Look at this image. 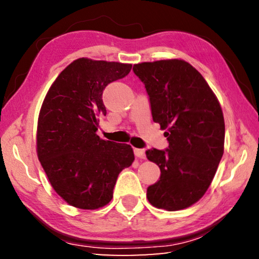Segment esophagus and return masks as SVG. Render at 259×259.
Returning a JSON list of instances; mask_svg holds the SVG:
<instances>
[{
	"mask_svg": "<svg viewBox=\"0 0 259 259\" xmlns=\"http://www.w3.org/2000/svg\"><path fill=\"white\" fill-rule=\"evenodd\" d=\"M135 155L137 157H140V159H145V150H143V148H135Z\"/></svg>",
	"mask_w": 259,
	"mask_h": 259,
	"instance_id": "obj_1",
	"label": "esophagus"
}]
</instances>
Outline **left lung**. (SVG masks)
Listing matches in <instances>:
<instances>
[{"mask_svg":"<svg viewBox=\"0 0 259 259\" xmlns=\"http://www.w3.org/2000/svg\"><path fill=\"white\" fill-rule=\"evenodd\" d=\"M133 71L169 143L165 150L146 152L161 170L159 181L147 187V199L168 211L185 209L207 192L224 153L221 105L203 76L184 60L142 63Z\"/></svg>","mask_w":259,"mask_h":259,"instance_id":"obj_1","label":"left lung"}]
</instances>
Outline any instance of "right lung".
<instances>
[{
	"mask_svg": "<svg viewBox=\"0 0 259 259\" xmlns=\"http://www.w3.org/2000/svg\"><path fill=\"white\" fill-rule=\"evenodd\" d=\"M130 64L80 58L61 72L42 104L37 156L51 186L67 203L94 210L107 204L119 174L135 160L128 144L96 134L106 115L103 93L123 78Z\"/></svg>",
	"mask_w": 259,
	"mask_h": 259,
	"instance_id": "obj_1",
	"label": "right lung"
}]
</instances>
